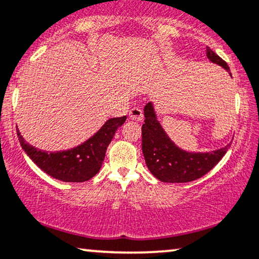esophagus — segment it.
Returning <instances> with one entry per match:
<instances>
[{
	"label": "esophagus",
	"mask_w": 259,
	"mask_h": 259,
	"mask_svg": "<svg viewBox=\"0 0 259 259\" xmlns=\"http://www.w3.org/2000/svg\"><path fill=\"white\" fill-rule=\"evenodd\" d=\"M129 116L133 120H142L143 119V111L141 110L140 107L135 106L129 111Z\"/></svg>",
	"instance_id": "esophagus-1"
}]
</instances>
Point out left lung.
Segmentation results:
<instances>
[{
	"label": "left lung",
	"instance_id": "left-lung-1",
	"mask_svg": "<svg viewBox=\"0 0 259 259\" xmlns=\"http://www.w3.org/2000/svg\"><path fill=\"white\" fill-rule=\"evenodd\" d=\"M207 57L230 73V67L207 48ZM231 74V73H230ZM230 148L208 153H190L177 147L156 119L153 104L145 106V123L142 125V152L146 165L152 175L165 183H188L196 181L210 171Z\"/></svg>",
	"mask_w": 259,
	"mask_h": 259
}]
</instances>
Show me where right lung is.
<instances>
[{
    "label": "right lung",
    "mask_w": 259,
    "mask_h": 259,
    "mask_svg": "<svg viewBox=\"0 0 259 259\" xmlns=\"http://www.w3.org/2000/svg\"><path fill=\"white\" fill-rule=\"evenodd\" d=\"M126 116L111 118L82 145L62 152H44L26 142L19 130V141L22 149L35 165L52 178L68 183H82L90 181L99 172L105 158L106 149L112 141L114 133Z\"/></svg>",
    "instance_id": "1"
}]
</instances>
